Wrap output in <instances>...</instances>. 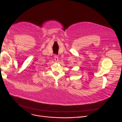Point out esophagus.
<instances>
[{
    "mask_svg": "<svg viewBox=\"0 0 122 122\" xmlns=\"http://www.w3.org/2000/svg\"><path fill=\"white\" fill-rule=\"evenodd\" d=\"M55 60L56 61V62H58V56L56 55L55 56Z\"/></svg>",
    "mask_w": 122,
    "mask_h": 122,
    "instance_id": "34e87169",
    "label": "esophagus"
}]
</instances>
